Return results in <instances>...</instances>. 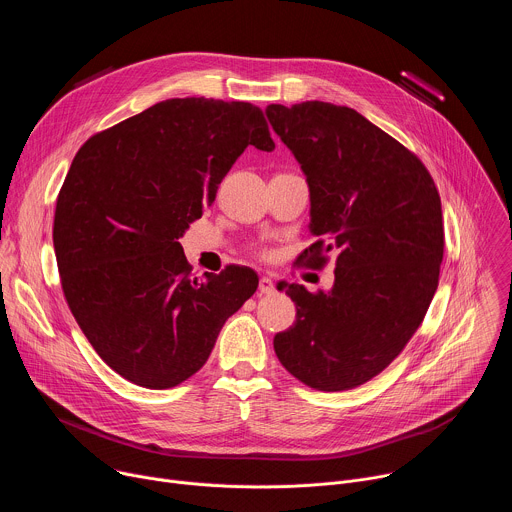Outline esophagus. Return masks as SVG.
Segmentation results:
<instances>
[{
  "label": "esophagus",
  "instance_id": "obj_1",
  "mask_svg": "<svg viewBox=\"0 0 512 512\" xmlns=\"http://www.w3.org/2000/svg\"><path fill=\"white\" fill-rule=\"evenodd\" d=\"M275 291V283L271 277H261L259 279V296H271Z\"/></svg>",
  "mask_w": 512,
  "mask_h": 512
}]
</instances>
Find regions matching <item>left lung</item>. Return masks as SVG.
Here are the masks:
<instances>
[{"label": "left lung", "mask_w": 512, "mask_h": 512, "mask_svg": "<svg viewBox=\"0 0 512 512\" xmlns=\"http://www.w3.org/2000/svg\"><path fill=\"white\" fill-rule=\"evenodd\" d=\"M267 119L310 188L308 265L338 251L334 285L291 283L296 324L275 334L283 367L318 391L377 377L405 348L433 300L444 259L442 200L425 166L350 107L267 105Z\"/></svg>", "instance_id": "8db88e82"}]
</instances>
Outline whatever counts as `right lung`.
Segmentation results:
<instances>
[{"label": "right lung", "mask_w": 512, "mask_h": 512, "mask_svg": "<svg viewBox=\"0 0 512 512\" xmlns=\"http://www.w3.org/2000/svg\"><path fill=\"white\" fill-rule=\"evenodd\" d=\"M247 145L273 152L259 107L168 99L93 135L56 200L54 251L68 308L109 367L145 389L200 371L259 277H194L180 237Z\"/></svg>", "instance_id": "1"}]
</instances>
